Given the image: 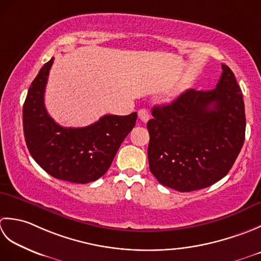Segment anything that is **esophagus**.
<instances>
[{"label": "esophagus", "mask_w": 261, "mask_h": 261, "mask_svg": "<svg viewBox=\"0 0 261 261\" xmlns=\"http://www.w3.org/2000/svg\"><path fill=\"white\" fill-rule=\"evenodd\" d=\"M138 118H140L143 123H146V121L150 119V114L146 109H141L138 110Z\"/></svg>", "instance_id": "esophagus-1"}]
</instances>
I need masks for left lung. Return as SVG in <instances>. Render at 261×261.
<instances>
[{
	"label": "left lung",
	"mask_w": 261,
	"mask_h": 261,
	"mask_svg": "<svg viewBox=\"0 0 261 261\" xmlns=\"http://www.w3.org/2000/svg\"><path fill=\"white\" fill-rule=\"evenodd\" d=\"M222 70L215 89H189L152 109L148 164L166 187L181 193L208 187L225 177L241 151L243 97L231 68L222 64Z\"/></svg>",
	"instance_id": "8db88e82"
}]
</instances>
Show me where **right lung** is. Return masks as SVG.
<instances>
[{"mask_svg":"<svg viewBox=\"0 0 261 261\" xmlns=\"http://www.w3.org/2000/svg\"><path fill=\"white\" fill-rule=\"evenodd\" d=\"M54 62L50 58L31 83L23 105L27 147L34 160L56 179L88 184L109 169L125 137L135 126L137 114L105 115L86 127H63L47 113L45 88Z\"/></svg>","mask_w":261,"mask_h":261,"instance_id":"right-lung-1","label":"right lung"}]
</instances>
